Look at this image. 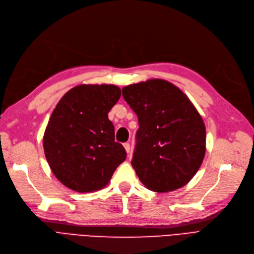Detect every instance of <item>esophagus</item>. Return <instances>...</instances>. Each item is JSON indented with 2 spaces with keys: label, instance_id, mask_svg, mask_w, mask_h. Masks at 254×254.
I'll use <instances>...</instances> for the list:
<instances>
[{
  "label": "esophagus",
  "instance_id": "34e87169",
  "mask_svg": "<svg viewBox=\"0 0 254 254\" xmlns=\"http://www.w3.org/2000/svg\"><path fill=\"white\" fill-rule=\"evenodd\" d=\"M124 148H125L127 153L129 154V153H130V150H131V149H130V144H129V143H125V144H124Z\"/></svg>",
  "mask_w": 254,
  "mask_h": 254
}]
</instances>
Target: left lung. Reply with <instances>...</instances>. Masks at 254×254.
Here are the masks:
<instances>
[{
  "label": "left lung",
  "instance_id": "8db88e82",
  "mask_svg": "<svg viewBox=\"0 0 254 254\" xmlns=\"http://www.w3.org/2000/svg\"><path fill=\"white\" fill-rule=\"evenodd\" d=\"M123 97L138 118L132 165L147 189L167 192L185 187L205 155L204 122L190 99L162 79L125 86Z\"/></svg>",
  "mask_w": 254,
  "mask_h": 254
}]
</instances>
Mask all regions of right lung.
<instances>
[{
  "mask_svg": "<svg viewBox=\"0 0 254 254\" xmlns=\"http://www.w3.org/2000/svg\"><path fill=\"white\" fill-rule=\"evenodd\" d=\"M121 97L113 84H81L60 99L44 134V150L56 178L66 188L89 192L108 185L126 159L115 140L108 113Z\"/></svg>",
  "mask_w": 254,
  "mask_h": 254,
  "instance_id": "right-lung-1",
  "label": "right lung"
}]
</instances>
